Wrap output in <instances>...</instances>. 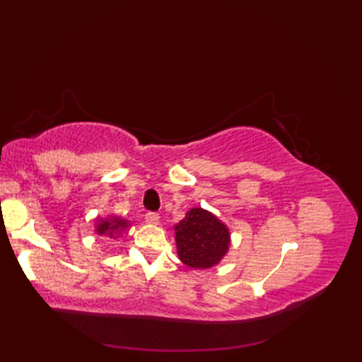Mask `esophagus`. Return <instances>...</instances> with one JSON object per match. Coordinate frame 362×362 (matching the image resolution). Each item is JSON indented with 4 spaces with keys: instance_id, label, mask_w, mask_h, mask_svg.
Wrapping results in <instances>:
<instances>
[{
    "instance_id": "1",
    "label": "esophagus",
    "mask_w": 362,
    "mask_h": 362,
    "mask_svg": "<svg viewBox=\"0 0 362 362\" xmlns=\"http://www.w3.org/2000/svg\"><path fill=\"white\" fill-rule=\"evenodd\" d=\"M158 221H160L158 213H156V211L146 213V222H149V224H158Z\"/></svg>"
}]
</instances>
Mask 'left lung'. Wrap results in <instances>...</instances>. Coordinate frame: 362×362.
<instances>
[{"label": "left lung", "instance_id": "8db88e82", "mask_svg": "<svg viewBox=\"0 0 362 362\" xmlns=\"http://www.w3.org/2000/svg\"><path fill=\"white\" fill-rule=\"evenodd\" d=\"M177 253L183 264L209 269L218 264L230 245L228 228L202 209H193L175 226Z\"/></svg>", "mask_w": 362, "mask_h": 362}]
</instances>
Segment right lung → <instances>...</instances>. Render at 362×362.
Segmentation results:
<instances>
[{
	"label": "right lung",
	"instance_id": "obj_1",
	"mask_svg": "<svg viewBox=\"0 0 362 362\" xmlns=\"http://www.w3.org/2000/svg\"><path fill=\"white\" fill-rule=\"evenodd\" d=\"M127 221L121 218H109V219H101L96 227V232L99 235H109L113 238V235L121 233L122 230L127 228Z\"/></svg>",
	"mask_w": 362,
	"mask_h": 362
}]
</instances>
